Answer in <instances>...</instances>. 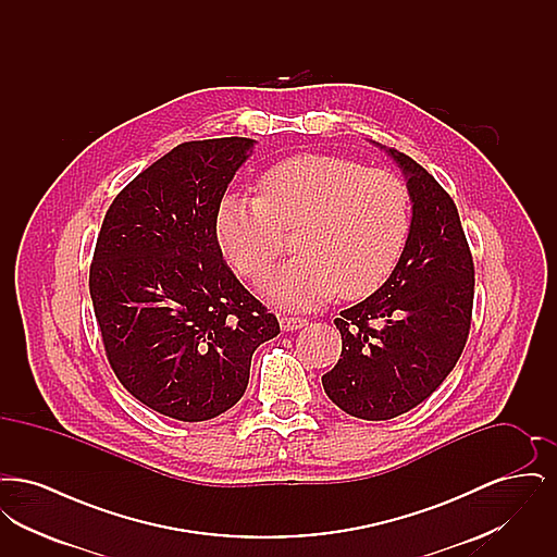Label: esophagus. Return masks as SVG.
Returning a JSON list of instances; mask_svg holds the SVG:
<instances>
[{"label": "esophagus", "mask_w": 557, "mask_h": 557, "mask_svg": "<svg viewBox=\"0 0 557 557\" xmlns=\"http://www.w3.org/2000/svg\"><path fill=\"white\" fill-rule=\"evenodd\" d=\"M309 321L305 318H292V315H282L280 318V325H282V330H286V332H292V330H300V327H305Z\"/></svg>", "instance_id": "34e87169"}]
</instances>
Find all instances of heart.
<instances>
[{
    "label": "heart",
    "mask_w": 557,
    "mask_h": 557,
    "mask_svg": "<svg viewBox=\"0 0 557 557\" xmlns=\"http://www.w3.org/2000/svg\"><path fill=\"white\" fill-rule=\"evenodd\" d=\"M261 196H225L214 216L216 242L244 277L257 280L296 230L298 257L263 280L282 305L309 309L336 292L366 298L395 271L411 225L409 191L395 173L302 152L271 164Z\"/></svg>",
    "instance_id": "obj_1"
}]
</instances>
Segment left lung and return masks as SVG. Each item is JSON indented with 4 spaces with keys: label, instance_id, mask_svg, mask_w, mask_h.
I'll return each instance as SVG.
<instances>
[{
    "label": "left lung",
    "instance_id": "obj_1",
    "mask_svg": "<svg viewBox=\"0 0 557 557\" xmlns=\"http://www.w3.org/2000/svg\"><path fill=\"white\" fill-rule=\"evenodd\" d=\"M413 216L382 288L334 319L343 352L323 391L352 418L393 420L430 397L459 361L474 307V261L449 194L395 148Z\"/></svg>",
    "mask_w": 557,
    "mask_h": 557
}]
</instances>
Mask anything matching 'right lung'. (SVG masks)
Here are the masks:
<instances>
[{"mask_svg": "<svg viewBox=\"0 0 557 557\" xmlns=\"http://www.w3.org/2000/svg\"><path fill=\"white\" fill-rule=\"evenodd\" d=\"M255 139L184 141L119 191L98 234L89 294L108 363L146 407L205 422L238 403L252 352L280 334L214 234Z\"/></svg>", "mask_w": 557, "mask_h": 557, "instance_id": "add662e5", "label": "right lung"}]
</instances>
